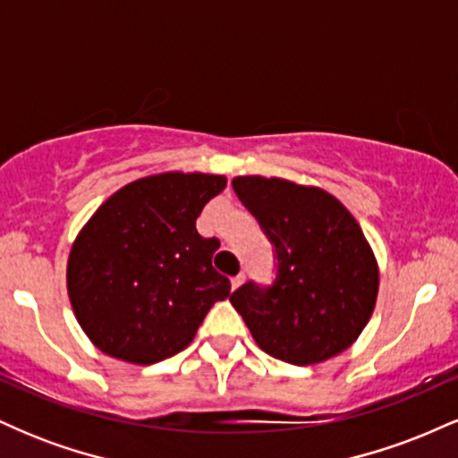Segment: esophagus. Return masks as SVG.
I'll return each instance as SVG.
<instances>
[{"label": "esophagus", "mask_w": 458, "mask_h": 458, "mask_svg": "<svg viewBox=\"0 0 458 458\" xmlns=\"http://www.w3.org/2000/svg\"><path fill=\"white\" fill-rule=\"evenodd\" d=\"M243 280H245V273H239V276H234L233 280H230V284H233V291H234V288H239L241 284H243Z\"/></svg>", "instance_id": "1"}]
</instances>
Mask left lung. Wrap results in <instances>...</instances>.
Returning a JSON list of instances; mask_svg holds the SVG:
<instances>
[{"instance_id": "8db88e82", "label": "left lung", "mask_w": 458, "mask_h": 458, "mask_svg": "<svg viewBox=\"0 0 458 458\" xmlns=\"http://www.w3.org/2000/svg\"><path fill=\"white\" fill-rule=\"evenodd\" d=\"M233 187L273 247V280L230 295L265 353L310 366L343 353L375 308L379 271L360 224L317 187L239 176Z\"/></svg>"}]
</instances>
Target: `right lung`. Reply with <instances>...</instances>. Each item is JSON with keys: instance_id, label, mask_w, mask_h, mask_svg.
Listing matches in <instances>:
<instances>
[{"instance_id": "1", "label": "right lung", "mask_w": 458, "mask_h": 458, "mask_svg": "<svg viewBox=\"0 0 458 458\" xmlns=\"http://www.w3.org/2000/svg\"><path fill=\"white\" fill-rule=\"evenodd\" d=\"M225 178L157 174L115 191L77 236L68 295L83 331L103 353L157 364L193 340L230 280L213 269L219 241L196 219Z\"/></svg>"}]
</instances>
